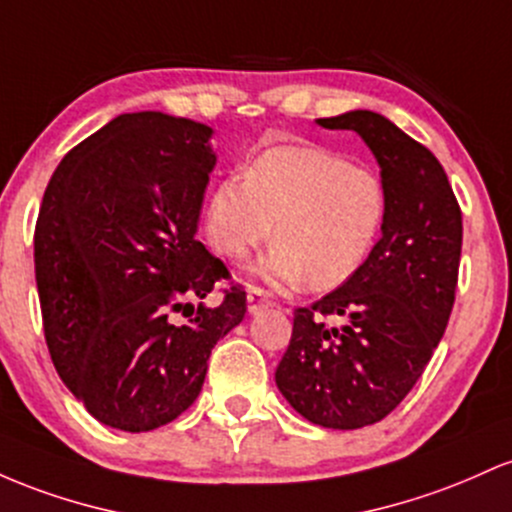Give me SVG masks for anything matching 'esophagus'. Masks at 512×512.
Listing matches in <instances>:
<instances>
[{"label":"esophagus","instance_id":"34e87169","mask_svg":"<svg viewBox=\"0 0 512 512\" xmlns=\"http://www.w3.org/2000/svg\"><path fill=\"white\" fill-rule=\"evenodd\" d=\"M246 300H249V312H258L263 307H273L275 300L268 290L258 285H249V292H246Z\"/></svg>","mask_w":512,"mask_h":512}]
</instances>
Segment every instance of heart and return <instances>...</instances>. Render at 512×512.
I'll return each mask as SVG.
<instances>
[{
  "label": "heart",
  "mask_w": 512,
  "mask_h": 512,
  "mask_svg": "<svg viewBox=\"0 0 512 512\" xmlns=\"http://www.w3.org/2000/svg\"><path fill=\"white\" fill-rule=\"evenodd\" d=\"M387 217V186L370 166L321 147H273L246 176H225L208 200L210 244L241 261L271 239L261 273L280 283L309 278L317 290L363 268Z\"/></svg>",
  "instance_id": "heart-1"
}]
</instances>
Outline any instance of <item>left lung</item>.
Segmentation results:
<instances>
[{
    "mask_svg": "<svg viewBox=\"0 0 512 512\" xmlns=\"http://www.w3.org/2000/svg\"><path fill=\"white\" fill-rule=\"evenodd\" d=\"M355 130L387 186L382 237L358 273L297 307L275 384L297 413L324 428L382 421L411 392L455 304L462 210L435 154L372 111L319 118Z\"/></svg>",
    "mask_w": 512,
    "mask_h": 512,
    "instance_id": "8db88e82",
    "label": "left lung"
}]
</instances>
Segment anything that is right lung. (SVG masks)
Returning <instances> with one entry per match:
<instances>
[{"mask_svg": "<svg viewBox=\"0 0 512 512\" xmlns=\"http://www.w3.org/2000/svg\"><path fill=\"white\" fill-rule=\"evenodd\" d=\"M212 130L125 113L62 157L36 222L50 358L101 421L145 433L179 418L215 343L246 314L244 285L198 239ZM220 282L223 302L202 300Z\"/></svg>", "mask_w": 512, "mask_h": 512, "instance_id": "add662e5", "label": "right lung"}]
</instances>
